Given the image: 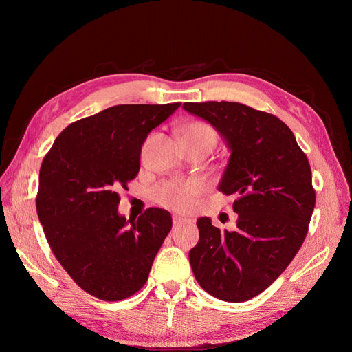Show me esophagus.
I'll use <instances>...</instances> for the list:
<instances>
[{"label":"esophagus","mask_w":352,"mask_h":352,"mask_svg":"<svg viewBox=\"0 0 352 352\" xmlns=\"http://www.w3.org/2000/svg\"><path fill=\"white\" fill-rule=\"evenodd\" d=\"M189 219L186 217H182V216H173V225L177 226V225H182V223H188Z\"/></svg>","instance_id":"esophagus-1"}]
</instances>
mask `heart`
<instances>
[{
	"label": "heart",
	"mask_w": 352,
	"mask_h": 352,
	"mask_svg": "<svg viewBox=\"0 0 352 352\" xmlns=\"http://www.w3.org/2000/svg\"><path fill=\"white\" fill-rule=\"evenodd\" d=\"M184 141L206 142L211 146L216 144V133L206 123H190L184 129ZM202 190L199 180H186L180 184H163L157 189V199L164 206L176 210H185L190 206V201Z\"/></svg>",
	"instance_id": "heart-1"
}]
</instances>
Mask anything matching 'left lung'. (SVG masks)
<instances>
[{
  "label": "left lung",
  "mask_w": 352,
  "mask_h": 352,
  "mask_svg": "<svg viewBox=\"0 0 352 352\" xmlns=\"http://www.w3.org/2000/svg\"><path fill=\"white\" fill-rule=\"evenodd\" d=\"M211 124L230 153L217 189L235 198L236 230L199 217L189 263L199 286L228 302L269 287L305 239L316 206L311 168L292 131L278 117L241 102H185Z\"/></svg>",
  "instance_id": "1"
}]
</instances>
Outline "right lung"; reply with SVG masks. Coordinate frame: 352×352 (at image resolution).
Instances as JSON below:
<instances>
[{"label": "right lung", "mask_w": 352, "mask_h": 352, "mask_svg": "<svg viewBox=\"0 0 352 352\" xmlns=\"http://www.w3.org/2000/svg\"><path fill=\"white\" fill-rule=\"evenodd\" d=\"M179 105L123 104L85 117L58 135L42 162L36 211L47 241L70 278L100 300L140 291L172 229L163 208L126 220L119 192L140 172L148 133Z\"/></svg>", "instance_id": "obj_1"}]
</instances>
